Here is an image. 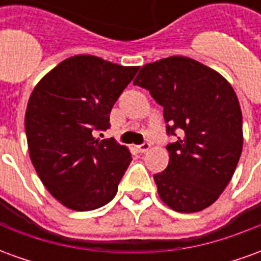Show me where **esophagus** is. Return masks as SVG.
Segmentation results:
<instances>
[{
	"instance_id": "34e87169",
	"label": "esophagus",
	"mask_w": 261,
	"mask_h": 261,
	"mask_svg": "<svg viewBox=\"0 0 261 261\" xmlns=\"http://www.w3.org/2000/svg\"><path fill=\"white\" fill-rule=\"evenodd\" d=\"M149 148H151V145H149L148 142H144L141 145H137V151H138V152H147Z\"/></svg>"
}]
</instances>
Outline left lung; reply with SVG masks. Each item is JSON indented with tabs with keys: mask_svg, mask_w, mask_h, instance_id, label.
Returning a JSON list of instances; mask_svg holds the SVG:
<instances>
[{
	"mask_svg": "<svg viewBox=\"0 0 261 261\" xmlns=\"http://www.w3.org/2000/svg\"><path fill=\"white\" fill-rule=\"evenodd\" d=\"M134 85L164 108L168 168L153 175L161 200L177 213L210 207L233 176L243 145L233 88L196 60L173 56L144 65Z\"/></svg>",
	"mask_w": 261,
	"mask_h": 261,
	"instance_id": "8db88e82",
	"label": "left lung"
}]
</instances>
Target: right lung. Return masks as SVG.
<instances>
[{"instance_id":"right-lung-1","label":"right lung","mask_w":261,"mask_h":261,"mask_svg":"<svg viewBox=\"0 0 261 261\" xmlns=\"http://www.w3.org/2000/svg\"><path fill=\"white\" fill-rule=\"evenodd\" d=\"M137 71L95 56H74L32 92L25 114L32 164L65 207L91 211L116 196L131 155L114 138L99 141L95 136L110 128L112 108Z\"/></svg>"}]
</instances>
